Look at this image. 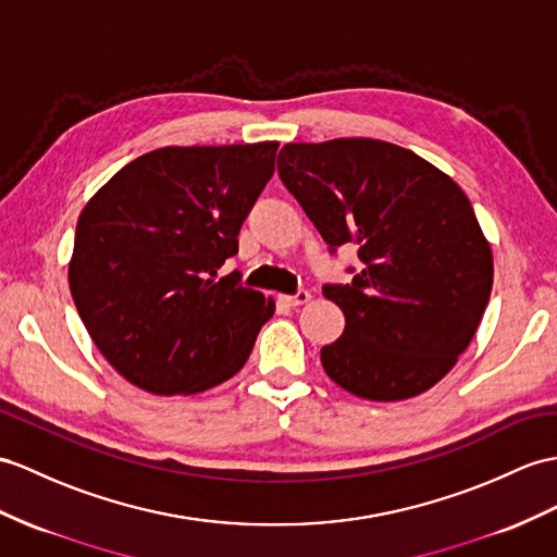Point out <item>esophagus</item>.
I'll use <instances>...</instances> for the list:
<instances>
[{
	"label": "esophagus",
	"instance_id": "1",
	"mask_svg": "<svg viewBox=\"0 0 557 557\" xmlns=\"http://www.w3.org/2000/svg\"><path fill=\"white\" fill-rule=\"evenodd\" d=\"M309 300H311L309 290H300L295 295H281V302H286L288 307H300V305H307Z\"/></svg>",
	"mask_w": 557,
	"mask_h": 557
}]
</instances>
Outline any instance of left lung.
Listing matches in <instances>:
<instances>
[{
	"instance_id": "obj_1",
	"label": "left lung",
	"mask_w": 557,
	"mask_h": 557,
	"mask_svg": "<svg viewBox=\"0 0 557 557\" xmlns=\"http://www.w3.org/2000/svg\"><path fill=\"white\" fill-rule=\"evenodd\" d=\"M278 174L331 250L361 271L323 295L345 331L321 347L333 383L369 401L423 395L468 349L490 302L494 255L449 174L381 139L286 144Z\"/></svg>"
}]
</instances>
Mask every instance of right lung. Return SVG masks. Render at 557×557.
<instances>
[{
	"label": "right lung",
	"mask_w": 557,
	"mask_h": 557,
	"mask_svg": "<svg viewBox=\"0 0 557 557\" xmlns=\"http://www.w3.org/2000/svg\"><path fill=\"white\" fill-rule=\"evenodd\" d=\"M278 141L165 146L115 172L75 228L67 283L94 345L151 395L236 375L276 302L220 276Z\"/></svg>",
	"instance_id": "add662e5"
}]
</instances>
